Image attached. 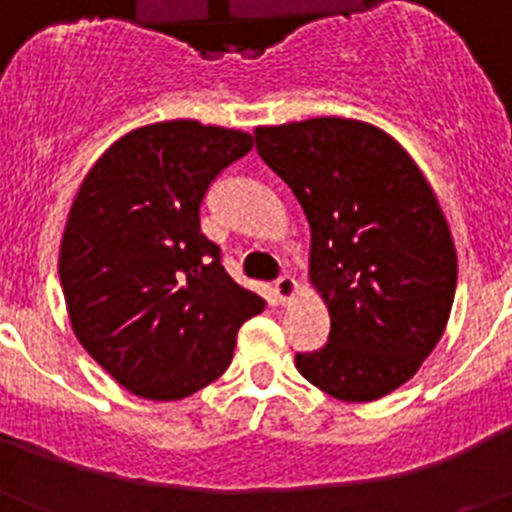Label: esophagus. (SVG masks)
<instances>
[{
    "instance_id": "esophagus-1",
    "label": "esophagus",
    "mask_w": 512,
    "mask_h": 512,
    "mask_svg": "<svg viewBox=\"0 0 512 512\" xmlns=\"http://www.w3.org/2000/svg\"><path fill=\"white\" fill-rule=\"evenodd\" d=\"M295 292H297V282L295 277H289V274H282V277L274 282V295H277L279 305H287V302L295 297Z\"/></svg>"
}]
</instances>
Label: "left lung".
I'll use <instances>...</instances> for the list:
<instances>
[{
	"label": "left lung",
	"instance_id": "obj_1",
	"mask_svg": "<svg viewBox=\"0 0 512 512\" xmlns=\"http://www.w3.org/2000/svg\"><path fill=\"white\" fill-rule=\"evenodd\" d=\"M256 151L310 223V279L330 312L328 343L295 354L328 395L372 402L420 369L456 292L449 225L413 158L374 125L312 117L256 128Z\"/></svg>",
	"mask_w": 512,
	"mask_h": 512
}]
</instances>
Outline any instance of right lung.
Instances as JSON below:
<instances>
[{
  "mask_svg": "<svg viewBox=\"0 0 512 512\" xmlns=\"http://www.w3.org/2000/svg\"><path fill=\"white\" fill-rule=\"evenodd\" d=\"M251 146L241 130L156 122L117 140L76 194L58 259L69 318L133 395L182 400L215 382L264 310L200 225L207 189Z\"/></svg>",
  "mask_w": 512,
  "mask_h": 512,
  "instance_id": "add662e5",
  "label": "right lung"
}]
</instances>
